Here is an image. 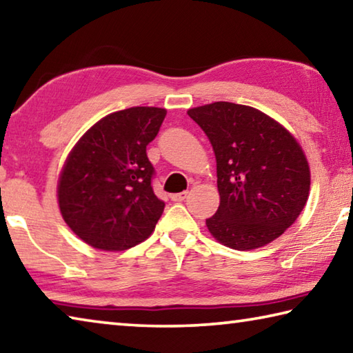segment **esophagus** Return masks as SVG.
Segmentation results:
<instances>
[{"label": "esophagus", "mask_w": 353, "mask_h": 353, "mask_svg": "<svg viewBox=\"0 0 353 353\" xmlns=\"http://www.w3.org/2000/svg\"><path fill=\"white\" fill-rule=\"evenodd\" d=\"M187 196H188V191H182V193H176V194H172V196H171V199L174 201V202H182L183 199H187Z\"/></svg>", "instance_id": "obj_1"}]
</instances>
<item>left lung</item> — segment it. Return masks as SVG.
Returning <instances> with one entry per match:
<instances>
[{"label":"left lung","mask_w":353,"mask_h":353,"mask_svg":"<svg viewBox=\"0 0 353 353\" xmlns=\"http://www.w3.org/2000/svg\"><path fill=\"white\" fill-rule=\"evenodd\" d=\"M216 157L219 207L205 221L224 246L250 250L279 238L307 204L310 168L301 145L276 119L249 105L188 110Z\"/></svg>","instance_id":"8db88e82"}]
</instances>
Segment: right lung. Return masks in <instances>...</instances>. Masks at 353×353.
I'll list each match as a JSON object with an SVG mask.
<instances>
[{
	"label": "right lung",
	"mask_w": 353,
	"mask_h": 353,
	"mask_svg": "<svg viewBox=\"0 0 353 353\" xmlns=\"http://www.w3.org/2000/svg\"><path fill=\"white\" fill-rule=\"evenodd\" d=\"M165 115L159 107L113 112L71 149L57 199L65 223L82 241L103 250H126L154 232L165 202L154 194L146 146Z\"/></svg>",
	"instance_id": "right-lung-1"
}]
</instances>
